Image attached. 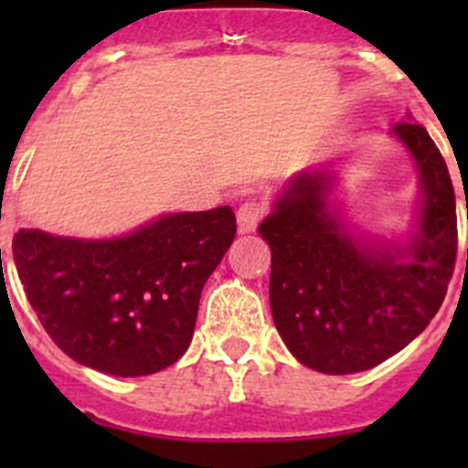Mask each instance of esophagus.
<instances>
[{"label":"esophagus","instance_id":"esophagus-1","mask_svg":"<svg viewBox=\"0 0 468 468\" xmlns=\"http://www.w3.org/2000/svg\"><path fill=\"white\" fill-rule=\"evenodd\" d=\"M262 215H264V206L261 201H244V204L238 207L239 233H251V230H256V226L261 224Z\"/></svg>","mask_w":468,"mask_h":468}]
</instances>
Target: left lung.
Masks as SVG:
<instances>
[{
  "label": "left lung",
  "mask_w": 468,
  "mask_h": 468,
  "mask_svg": "<svg viewBox=\"0 0 468 468\" xmlns=\"http://www.w3.org/2000/svg\"><path fill=\"white\" fill-rule=\"evenodd\" d=\"M389 133L419 172V204L403 238H369L348 226L328 167L292 176L258 229L271 249L269 303L278 335L301 365L322 374L367 371L408 346L437 314L455 267L446 163L410 115Z\"/></svg>",
  "instance_id": "1"
}]
</instances>
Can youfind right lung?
<instances>
[{
  "mask_svg": "<svg viewBox=\"0 0 468 468\" xmlns=\"http://www.w3.org/2000/svg\"><path fill=\"white\" fill-rule=\"evenodd\" d=\"M235 230L230 206L169 212L103 239L20 229L13 261L60 351L90 369L133 378L167 369L187 351L201 290Z\"/></svg>",
  "mask_w": 468,
  "mask_h": 468,
  "instance_id": "add662e5",
  "label": "right lung"
}]
</instances>
